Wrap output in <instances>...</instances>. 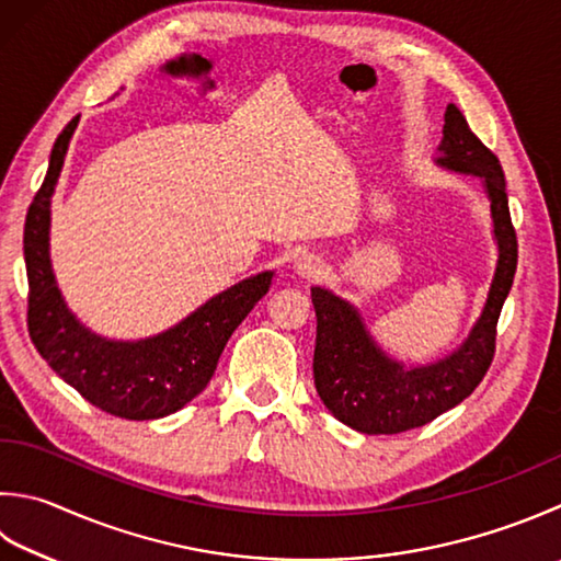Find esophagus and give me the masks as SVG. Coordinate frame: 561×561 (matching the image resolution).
<instances>
[{
  "label": "esophagus",
  "instance_id": "esophagus-1",
  "mask_svg": "<svg viewBox=\"0 0 561 561\" xmlns=\"http://www.w3.org/2000/svg\"><path fill=\"white\" fill-rule=\"evenodd\" d=\"M295 271H298V276L302 278H317L324 271V263L320 256H314V253H302V256L295 261Z\"/></svg>",
  "mask_w": 561,
  "mask_h": 561
}]
</instances>
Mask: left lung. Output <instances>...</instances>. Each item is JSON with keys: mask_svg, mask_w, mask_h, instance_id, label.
Returning a JSON list of instances; mask_svg holds the SVG:
<instances>
[{"mask_svg": "<svg viewBox=\"0 0 561 561\" xmlns=\"http://www.w3.org/2000/svg\"><path fill=\"white\" fill-rule=\"evenodd\" d=\"M437 163L483 178L491 199L499 266L489 300L469 340L437 364L405 368L388 358L368 336L362 317L324 288H312L317 314L314 388L332 415L366 435H398L427 425L459 405L483 380L495 354V327L517 268V237L511 221L501 161L469 129L457 104L445 112V139Z\"/></svg>", "mask_w": 561, "mask_h": 561, "instance_id": "8db88e82", "label": "left lung"}]
</instances>
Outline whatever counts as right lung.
Masks as SVG:
<instances>
[{
    "mask_svg": "<svg viewBox=\"0 0 561 561\" xmlns=\"http://www.w3.org/2000/svg\"><path fill=\"white\" fill-rule=\"evenodd\" d=\"M78 119H70L53 144L46 178L26 213L28 336L53 371L94 408L124 420H158L207 388L231 332L268 293L273 273L241 280L151 340L107 342L84 330L62 302L48 259L50 195Z\"/></svg>",
    "mask_w": 561,
    "mask_h": 561,
    "instance_id": "right-lung-1",
    "label": "right lung"
}]
</instances>
